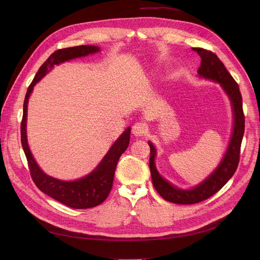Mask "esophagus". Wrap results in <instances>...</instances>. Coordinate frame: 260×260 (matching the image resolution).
Wrapping results in <instances>:
<instances>
[{
	"label": "esophagus",
	"instance_id": "obj_1",
	"mask_svg": "<svg viewBox=\"0 0 260 260\" xmlns=\"http://www.w3.org/2000/svg\"><path fill=\"white\" fill-rule=\"evenodd\" d=\"M147 133V126L146 124L142 122H137L135 123V125L133 126V134L137 137H141V136H144Z\"/></svg>",
	"mask_w": 260,
	"mask_h": 260
}]
</instances>
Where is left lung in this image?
<instances>
[{"label":"left lung","mask_w":260,"mask_h":260,"mask_svg":"<svg viewBox=\"0 0 260 260\" xmlns=\"http://www.w3.org/2000/svg\"><path fill=\"white\" fill-rule=\"evenodd\" d=\"M200 58L201 64L198 68L200 78L218 82L231 100L234 115V126L226 152L217 169L200 184L190 189H182L174 186L159 175L156 166V148L148 142L151 148L149 170H151L153 184L160 196L167 201L178 204H194L206 200L217 193L234 175L239 163L240 146L244 134V115L242 111V97L236 81L226 71L223 63L216 54L203 48H193Z\"/></svg>","instance_id":"left-lung-1"}]
</instances>
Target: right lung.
<instances>
[{
    "label": "right lung",
    "instance_id": "obj_1",
    "mask_svg": "<svg viewBox=\"0 0 260 260\" xmlns=\"http://www.w3.org/2000/svg\"><path fill=\"white\" fill-rule=\"evenodd\" d=\"M100 48L92 45H81L58 49L51 53L49 58L39 68L32 82L27 89L24 105L23 118L21 122V142L25 156L28 162L31 178L38 188L65 206L73 209H89L99 206L108 196L113 187L114 175L120 156L125 152L129 144L131 127H127L118 140L109 148L107 154L91 173L83 178L75 181H63L53 178L43 173L34 159L27 143L26 121H27V103L34 86L42 79L54 65H59L72 59L85 57L89 53L98 52Z\"/></svg>",
    "mask_w": 260,
    "mask_h": 260
}]
</instances>
